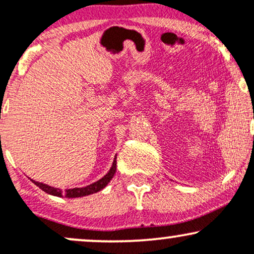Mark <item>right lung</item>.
<instances>
[{"instance_id":"obj_1","label":"right lung","mask_w":254,"mask_h":254,"mask_svg":"<svg viewBox=\"0 0 254 254\" xmlns=\"http://www.w3.org/2000/svg\"><path fill=\"white\" fill-rule=\"evenodd\" d=\"M116 168H117V155H116L115 159H113L112 166H111L110 171L107 172V173L105 174L101 179H99V180H97V182L89 184V185H87V186H83V188L66 189V190L54 188V186L48 185V184L36 182V180H33V179H31V180H32V183L36 184L38 188L42 189L44 192H46V193H49V194H52V196L65 197V198H77V197H84V196H88V194L97 193V192L101 191L103 189L106 188V186L109 185V183L111 182V179H112L113 176H115Z\"/></svg>"}]
</instances>
